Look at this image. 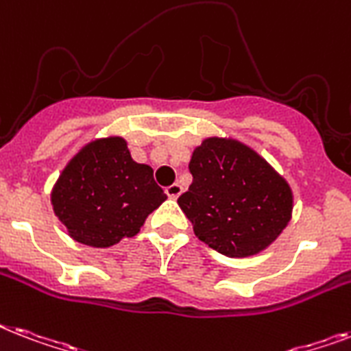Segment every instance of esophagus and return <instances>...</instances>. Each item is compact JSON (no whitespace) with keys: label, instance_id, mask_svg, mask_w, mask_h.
<instances>
[{"label":"esophagus","instance_id":"1","mask_svg":"<svg viewBox=\"0 0 351 351\" xmlns=\"http://www.w3.org/2000/svg\"><path fill=\"white\" fill-rule=\"evenodd\" d=\"M166 195L169 198H178L182 195V185L180 184H171L169 187H166Z\"/></svg>","mask_w":351,"mask_h":351}]
</instances>
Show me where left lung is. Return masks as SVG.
I'll use <instances>...</instances> for the list:
<instances>
[{
    "label": "left lung",
    "instance_id": "1",
    "mask_svg": "<svg viewBox=\"0 0 351 351\" xmlns=\"http://www.w3.org/2000/svg\"><path fill=\"white\" fill-rule=\"evenodd\" d=\"M193 184L178 205L198 240L229 258L267 249L292 216V191L265 158L232 138L210 136L193 151Z\"/></svg>",
    "mask_w": 351,
    "mask_h": 351
}]
</instances>
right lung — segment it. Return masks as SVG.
<instances>
[{
    "label": "right lung",
    "mask_w": 351,
    "mask_h": 351,
    "mask_svg": "<svg viewBox=\"0 0 351 351\" xmlns=\"http://www.w3.org/2000/svg\"><path fill=\"white\" fill-rule=\"evenodd\" d=\"M166 198L153 169L131 158L121 136L86 144L52 189L53 213L68 234L97 249L138 234L147 216Z\"/></svg>",
    "instance_id": "add662e5"
}]
</instances>
